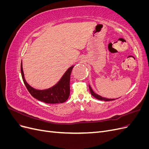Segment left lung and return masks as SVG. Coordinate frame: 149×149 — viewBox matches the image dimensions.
<instances>
[{
    "label": "left lung",
    "mask_w": 149,
    "mask_h": 149,
    "mask_svg": "<svg viewBox=\"0 0 149 149\" xmlns=\"http://www.w3.org/2000/svg\"><path fill=\"white\" fill-rule=\"evenodd\" d=\"M89 88L90 90V92H91V94H92V96L93 97H94L95 98L99 100H101V101H112V100H114L116 99H109V98H106V97H102L100 95H98L97 94L95 93L94 92V91L93 90V89L91 88V86L89 84Z\"/></svg>",
    "instance_id": "left-lung-1"
}]
</instances>
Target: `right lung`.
<instances>
[{"instance_id": "1", "label": "right lung", "mask_w": 149, "mask_h": 149, "mask_svg": "<svg viewBox=\"0 0 149 149\" xmlns=\"http://www.w3.org/2000/svg\"><path fill=\"white\" fill-rule=\"evenodd\" d=\"M73 66L74 65L71 66L66 71L56 84L45 89H35L26 81L22 68V61L21 63V74L26 88L33 97L45 103H63L65 102L70 96V75Z\"/></svg>"}]
</instances>
